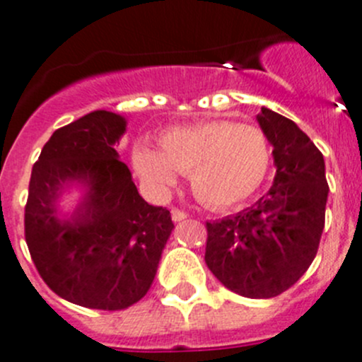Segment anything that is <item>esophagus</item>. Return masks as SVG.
Masks as SVG:
<instances>
[{
  "label": "esophagus",
  "mask_w": 362,
  "mask_h": 362,
  "mask_svg": "<svg viewBox=\"0 0 362 362\" xmlns=\"http://www.w3.org/2000/svg\"><path fill=\"white\" fill-rule=\"evenodd\" d=\"M171 219H173L175 223H180V221L187 219V212H184V210H178V209H171Z\"/></svg>",
  "instance_id": "obj_1"
}]
</instances>
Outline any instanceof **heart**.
<instances>
[{
    "label": "heart",
    "instance_id": "heart-1",
    "mask_svg": "<svg viewBox=\"0 0 362 362\" xmlns=\"http://www.w3.org/2000/svg\"><path fill=\"white\" fill-rule=\"evenodd\" d=\"M159 148L138 143L132 150L143 184L156 194H166L178 173H189L194 194L214 209L251 198L272 164V148L262 129L223 118L168 129Z\"/></svg>",
    "mask_w": 362,
    "mask_h": 362
}]
</instances>
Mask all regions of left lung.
<instances>
[{
    "label": "left lung",
    "instance_id": "left-lung-1",
    "mask_svg": "<svg viewBox=\"0 0 362 362\" xmlns=\"http://www.w3.org/2000/svg\"><path fill=\"white\" fill-rule=\"evenodd\" d=\"M259 129L272 145V187L252 206L206 223L205 262L231 292L270 299L299 281L315 259L325 223V163L296 122L262 107Z\"/></svg>",
    "mask_w": 362,
    "mask_h": 362
}]
</instances>
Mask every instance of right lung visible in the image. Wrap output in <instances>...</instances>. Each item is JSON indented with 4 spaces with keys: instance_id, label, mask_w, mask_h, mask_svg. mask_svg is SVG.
Wrapping results in <instances>:
<instances>
[{
    "instance_id": "obj_1",
    "label": "right lung",
    "mask_w": 362,
    "mask_h": 362,
    "mask_svg": "<svg viewBox=\"0 0 362 362\" xmlns=\"http://www.w3.org/2000/svg\"><path fill=\"white\" fill-rule=\"evenodd\" d=\"M125 131L122 115L92 111L52 132L31 171L24 231L35 267L62 299L92 310L143 299L175 228L115 150ZM72 188L80 196L65 209Z\"/></svg>"
}]
</instances>
